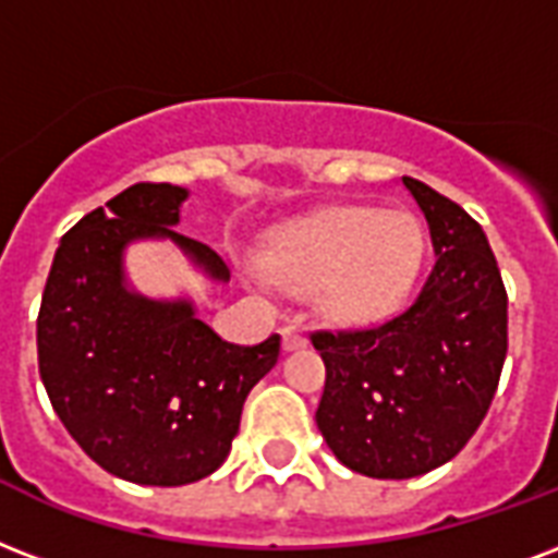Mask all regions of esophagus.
<instances>
[{"mask_svg": "<svg viewBox=\"0 0 558 558\" xmlns=\"http://www.w3.org/2000/svg\"><path fill=\"white\" fill-rule=\"evenodd\" d=\"M280 333H283V351H298V348L307 345V339H304V333H301V330H298V327L292 325V322H289V325L283 327Z\"/></svg>", "mask_w": 558, "mask_h": 558, "instance_id": "esophagus-1", "label": "esophagus"}]
</instances>
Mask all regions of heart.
I'll use <instances>...</instances> for the list:
<instances>
[{"instance_id": "obj_1", "label": "heart", "mask_w": 558, "mask_h": 558, "mask_svg": "<svg viewBox=\"0 0 558 558\" xmlns=\"http://www.w3.org/2000/svg\"><path fill=\"white\" fill-rule=\"evenodd\" d=\"M424 228L407 210L330 207L280 228L263 269L339 325H374L410 301L424 266Z\"/></svg>"}]
</instances>
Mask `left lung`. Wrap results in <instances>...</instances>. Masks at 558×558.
I'll list each match as a JSON object with an SVG mask.
<instances>
[{"label":"left lung","instance_id":"obj_1","mask_svg":"<svg viewBox=\"0 0 558 558\" xmlns=\"http://www.w3.org/2000/svg\"><path fill=\"white\" fill-rule=\"evenodd\" d=\"M436 251L410 307L365 330H316L325 392L316 424L333 457L374 480L445 465L486 418L506 360V289L483 228L403 178Z\"/></svg>","mask_w":558,"mask_h":558}]
</instances>
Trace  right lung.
Returning a JSON list of instances; mask_svg holds the SVG:
<instances>
[{
    "label": "right lung",
    "instance_id": "1",
    "mask_svg": "<svg viewBox=\"0 0 558 558\" xmlns=\"http://www.w3.org/2000/svg\"><path fill=\"white\" fill-rule=\"evenodd\" d=\"M184 186L134 184L87 213L54 251L37 316V363L58 418L108 474L140 486H186L231 453L242 403L275 368L280 336L233 345L193 301L128 287L134 240H169L213 280L225 260L175 231Z\"/></svg>",
    "mask_w": 558,
    "mask_h": 558
}]
</instances>
